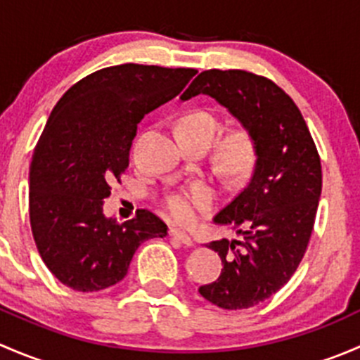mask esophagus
Instances as JSON below:
<instances>
[{"label": "esophagus", "instance_id": "34e87169", "mask_svg": "<svg viewBox=\"0 0 360 360\" xmlns=\"http://www.w3.org/2000/svg\"><path fill=\"white\" fill-rule=\"evenodd\" d=\"M170 237L174 238V240H179L181 244H184V245H188V248H191V245L195 244L193 242V238L190 237V235L188 233H184V231H181V230H170Z\"/></svg>", "mask_w": 360, "mask_h": 360}]
</instances>
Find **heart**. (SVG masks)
I'll list each match as a JSON object with an SVG mask.
<instances>
[{"label": "heart", "instance_id": "1", "mask_svg": "<svg viewBox=\"0 0 360 360\" xmlns=\"http://www.w3.org/2000/svg\"><path fill=\"white\" fill-rule=\"evenodd\" d=\"M217 130H219V122L209 111L188 112L179 120V125H177L179 134L203 137L209 143H212ZM219 160L233 174L244 172L248 169L250 160H252V143L244 130L231 132L223 141L219 150ZM210 200H212V195L205 186H195L191 190L170 195L167 198L165 207L169 216L176 219L177 223H191L197 216V210L205 209Z\"/></svg>", "mask_w": 360, "mask_h": 360}]
</instances>
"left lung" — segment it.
Returning a JSON list of instances; mask_svg holds the SVG:
<instances>
[{
    "label": "left lung",
    "instance_id": "1",
    "mask_svg": "<svg viewBox=\"0 0 360 360\" xmlns=\"http://www.w3.org/2000/svg\"><path fill=\"white\" fill-rule=\"evenodd\" d=\"M200 94L240 122L256 157L249 183L212 219L240 238L207 244L219 254L223 270L198 289L216 307L244 310L288 284L303 259L321 200V158L297 106L271 79L209 69L181 101Z\"/></svg>",
    "mask_w": 360,
    "mask_h": 360
}]
</instances>
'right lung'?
Returning a JSON list of instances; mask_svg holds the SVG:
<instances>
[{
    "mask_svg": "<svg viewBox=\"0 0 360 360\" xmlns=\"http://www.w3.org/2000/svg\"><path fill=\"white\" fill-rule=\"evenodd\" d=\"M195 75L190 68H104L72 85L50 112L29 167V217L43 263L64 285L111 288L144 240L167 237V224L150 210L118 223L103 205L111 181L129 167L137 123Z\"/></svg>",
    "mask_w": 360,
    "mask_h": 360,
    "instance_id": "obj_1",
    "label": "right lung"
}]
</instances>
